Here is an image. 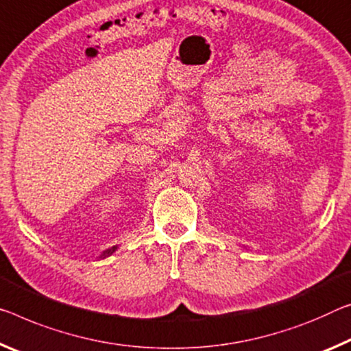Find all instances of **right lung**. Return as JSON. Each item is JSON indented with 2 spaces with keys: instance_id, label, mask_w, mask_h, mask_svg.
Wrapping results in <instances>:
<instances>
[{
  "instance_id": "obj_1",
  "label": "right lung",
  "mask_w": 351,
  "mask_h": 351,
  "mask_svg": "<svg viewBox=\"0 0 351 351\" xmlns=\"http://www.w3.org/2000/svg\"><path fill=\"white\" fill-rule=\"evenodd\" d=\"M114 250H115V247H114V248H110V250H108V252H104V254H103V258H106V256H109L110 253H112V252H114Z\"/></svg>"
}]
</instances>
